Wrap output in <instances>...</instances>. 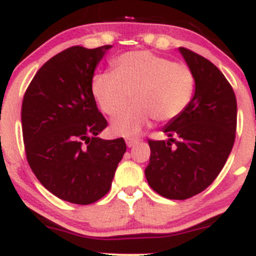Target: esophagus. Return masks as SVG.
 I'll return each mask as SVG.
<instances>
[{
	"instance_id": "esophagus-1",
	"label": "esophagus",
	"mask_w": 256,
	"mask_h": 256,
	"mask_svg": "<svg viewBox=\"0 0 256 256\" xmlns=\"http://www.w3.org/2000/svg\"><path fill=\"white\" fill-rule=\"evenodd\" d=\"M139 142L140 140L136 139V138H128V139H126V145H128V148H132L135 146V145L139 144Z\"/></svg>"
}]
</instances>
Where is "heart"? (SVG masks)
Listing matches in <instances>:
<instances>
[{"instance_id": "obj_1", "label": "heart", "mask_w": 256, "mask_h": 256, "mask_svg": "<svg viewBox=\"0 0 256 256\" xmlns=\"http://www.w3.org/2000/svg\"><path fill=\"white\" fill-rule=\"evenodd\" d=\"M114 68L93 78L92 92L108 116L124 110L131 96L134 104L112 121L114 135H139L152 118L160 122L173 120L192 101L194 74L186 64L139 50L114 59Z\"/></svg>"}]
</instances>
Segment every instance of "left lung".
<instances>
[{"instance_id": "obj_1", "label": "left lung", "mask_w": 256, "mask_h": 256, "mask_svg": "<svg viewBox=\"0 0 256 256\" xmlns=\"http://www.w3.org/2000/svg\"><path fill=\"white\" fill-rule=\"evenodd\" d=\"M194 74V93L187 108L169 121L166 142L150 140L145 176L169 200H187L206 190L222 170L235 142L238 104L230 83L204 56L179 48Z\"/></svg>"}]
</instances>
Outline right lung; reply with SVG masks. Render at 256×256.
<instances>
[{
	"label": "right lung",
	"mask_w": 256,
	"mask_h": 256,
	"mask_svg": "<svg viewBox=\"0 0 256 256\" xmlns=\"http://www.w3.org/2000/svg\"><path fill=\"white\" fill-rule=\"evenodd\" d=\"M111 48L72 46L59 52L38 70L24 96L28 166L50 193L70 204L104 197L126 152L122 138H98L107 121L96 104L92 80Z\"/></svg>",
	"instance_id": "1"
}]
</instances>
